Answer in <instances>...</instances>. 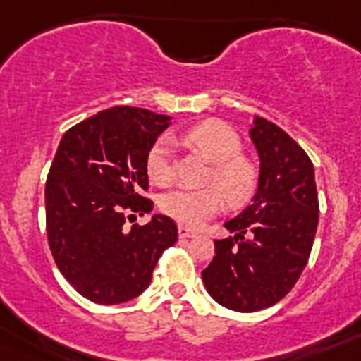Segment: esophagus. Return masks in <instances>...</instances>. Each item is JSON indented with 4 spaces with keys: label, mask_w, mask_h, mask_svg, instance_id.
Masks as SVG:
<instances>
[{
    "label": "esophagus",
    "mask_w": 361,
    "mask_h": 361,
    "mask_svg": "<svg viewBox=\"0 0 361 361\" xmlns=\"http://www.w3.org/2000/svg\"><path fill=\"white\" fill-rule=\"evenodd\" d=\"M178 237L191 238V237H195V231H191V229L184 228V226H178Z\"/></svg>",
    "instance_id": "obj_1"
}]
</instances>
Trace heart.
I'll use <instances>...</instances> for the list:
<instances>
[{
  "instance_id": "1",
  "label": "heart",
  "mask_w": 361,
  "mask_h": 361,
  "mask_svg": "<svg viewBox=\"0 0 361 361\" xmlns=\"http://www.w3.org/2000/svg\"><path fill=\"white\" fill-rule=\"evenodd\" d=\"M184 141L204 152L215 162L209 171L208 183L202 190L177 188L161 197L159 208L166 216L186 228H199L224 208L242 206L257 190V170L240 155L242 141L238 133L224 121L208 119L195 124L184 133ZM146 173L153 183L166 186L175 178L173 142L161 137L153 142L146 155Z\"/></svg>"
}]
</instances>
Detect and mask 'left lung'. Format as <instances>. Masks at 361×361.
<instances>
[{"instance_id": "8db88e82", "label": "left lung", "mask_w": 361, "mask_h": 361, "mask_svg": "<svg viewBox=\"0 0 361 361\" xmlns=\"http://www.w3.org/2000/svg\"><path fill=\"white\" fill-rule=\"evenodd\" d=\"M251 139L260 155L257 195L226 222L233 237L215 240V257L202 271L209 295L238 312L271 307L291 291L311 255L320 209L304 148L264 117L255 119Z\"/></svg>"}]
</instances>
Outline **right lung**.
<instances>
[{
	"mask_svg": "<svg viewBox=\"0 0 361 361\" xmlns=\"http://www.w3.org/2000/svg\"><path fill=\"white\" fill-rule=\"evenodd\" d=\"M170 117L146 108L111 106L66 130L50 166L47 237L57 269L95 304L128 302L149 286L153 269L177 242V224L149 213L146 155Z\"/></svg>",
	"mask_w": 361,
	"mask_h": 361,
	"instance_id": "obj_1",
	"label": "right lung"
}]
</instances>
